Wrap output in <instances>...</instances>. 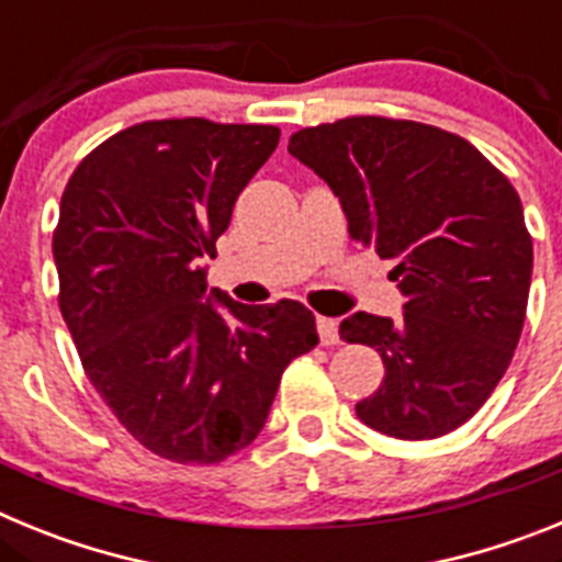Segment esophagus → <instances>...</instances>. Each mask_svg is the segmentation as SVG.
Listing matches in <instances>:
<instances>
[{"mask_svg": "<svg viewBox=\"0 0 562 562\" xmlns=\"http://www.w3.org/2000/svg\"><path fill=\"white\" fill-rule=\"evenodd\" d=\"M317 335L324 346H335L340 337H337V321L335 317H317Z\"/></svg>", "mask_w": 562, "mask_h": 562, "instance_id": "esophagus-1", "label": "esophagus"}]
</instances>
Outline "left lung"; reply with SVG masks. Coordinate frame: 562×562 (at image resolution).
<instances>
[{"mask_svg": "<svg viewBox=\"0 0 562 562\" xmlns=\"http://www.w3.org/2000/svg\"><path fill=\"white\" fill-rule=\"evenodd\" d=\"M290 154L405 295L400 321L355 312L340 324L385 362L357 416L394 439L450 434L493 394L524 329L532 238L518 191L464 137L414 121L321 123L292 134Z\"/></svg>", "mask_w": 562, "mask_h": 562, "instance_id": "8db88e82", "label": "left lung"}]
</instances>
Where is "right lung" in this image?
Instances as JSON below:
<instances>
[{"label": "right lung", "instance_id": "right-lung-1", "mask_svg": "<svg viewBox=\"0 0 562 562\" xmlns=\"http://www.w3.org/2000/svg\"><path fill=\"white\" fill-rule=\"evenodd\" d=\"M278 137L202 117L137 123L64 188L53 233L64 324L101 400L162 459L216 464L247 448L286 366L317 346L304 304L247 306L205 281Z\"/></svg>", "mask_w": 562, "mask_h": 562}]
</instances>
